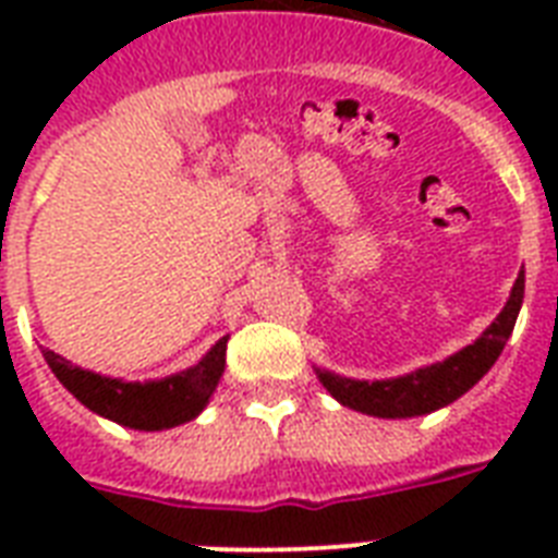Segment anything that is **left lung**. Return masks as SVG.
Returning a JSON list of instances; mask_svg holds the SVG:
<instances>
[{"label": "left lung", "mask_w": 558, "mask_h": 558, "mask_svg": "<svg viewBox=\"0 0 558 558\" xmlns=\"http://www.w3.org/2000/svg\"><path fill=\"white\" fill-rule=\"evenodd\" d=\"M521 301H524V271H519V278L512 283L510 301L501 310V315L486 327L481 339H475L469 348L442 359L437 365L420 367V371L397 376V379H344V376H336V373L322 371V367H315V373L341 405L362 411V414L381 416V420L432 414L437 408L463 397L472 385L484 379V373L495 365V359L501 356L504 344L512 336Z\"/></svg>", "instance_id": "1"}]
</instances>
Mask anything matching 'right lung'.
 <instances>
[{"label": "right lung", "mask_w": 558, "mask_h": 558, "mask_svg": "<svg viewBox=\"0 0 558 558\" xmlns=\"http://www.w3.org/2000/svg\"><path fill=\"white\" fill-rule=\"evenodd\" d=\"M226 344L228 336H222L193 367L153 381L109 379L72 365L69 359L57 356L54 350H43V356L51 373L63 381V388L89 411L126 428L161 432L191 423L208 405L210 393L217 390L219 376L226 371Z\"/></svg>", "instance_id": "obj_1"}]
</instances>
